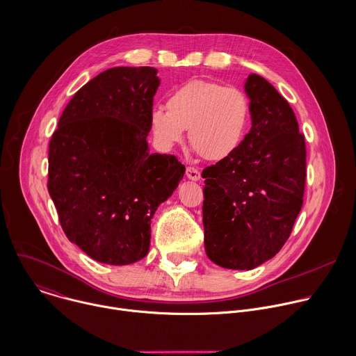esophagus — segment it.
<instances>
[{"mask_svg": "<svg viewBox=\"0 0 356 356\" xmlns=\"http://www.w3.org/2000/svg\"><path fill=\"white\" fill-rule=\"evenodd\" d=\"M186 175H187V177H188L190 180H194V181L200 180V177H201L200 170L195 169V168H193V166H188V168L186 169Z\"/></svg>", "mask_w": 356, "mask_h": 356, "instance_id": "obj_1", "label": "esophagus"}]
</instances>
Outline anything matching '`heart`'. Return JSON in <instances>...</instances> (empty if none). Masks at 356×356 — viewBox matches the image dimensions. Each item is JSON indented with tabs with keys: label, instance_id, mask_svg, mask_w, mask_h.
Wrapping results in <instances>:
<instances>
[{
	"label": "heart",
	"instance_id": "1",
	"mask_svg": "<svg viewBox=\"0 0 356 356\" xmlns=\"http://www.w3.org/2000/svg\"><path fill=\"white\" fill-rule=\"evenodd\" d=\"M249 118L250 103L242 89L191 79L175 88L166 107H155L149 120L162 148L180 144L188 130L191 147L204 159L220 161L241 145Z\"/></svg>",
	"mask_w": 356,
	"mask_h": 356
}]
</instances>
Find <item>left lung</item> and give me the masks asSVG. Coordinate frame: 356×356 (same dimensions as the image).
Segmentation results:
<instances>
[{
  "mask_svg": "<svg viewBox=\"0 0 356 356\" xmlns=\"http://www.w3.org/2000/svg\"><path fill=\"white\" fill-rule=\"evenodd\" d=\"M252 129L202 170L204 245L215 264L252 270L274 257L303 205L306 144L286 99L263 76L246 82Z\"/></svg>",
  "mask_w": 356,
  "mask_h": 356,
  "instance_id": "obj_1",
  "label": "left lung"
}]
</instances>
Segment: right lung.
Masks as SVG:
<instances>
[{
	"instance_id": "add662e5",
	"label": "right lung",
	"mask_w": 356,
	"mask_h": 356,
	"mask_svg": "<svg viewBox=\"0 0 356 356\" xmlns=\"http://www.w3.org/2000/svg\"><path fill=\"white\" fill-rule=\"evenodd\" d=\"M156 68L115 67L65 106L49 145L47 188L70 242L90 259L126 266L149 250L151 218L186 168L149 154Z\"/></svg>"
}]
</instances>
